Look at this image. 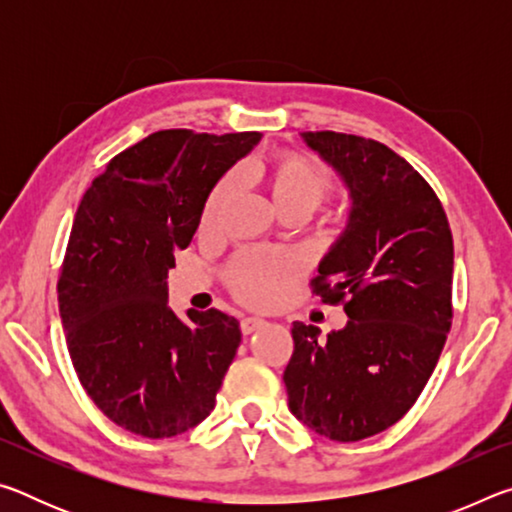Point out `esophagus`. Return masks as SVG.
<instances>
[{
  "label": "esophagus",
  "mask_w": 512,
  "mask_h": 512,
  "mask_svg": "<svg viewBox=\"0 0 512 512\" xmlns=\"http://www.w3.org/2000/svg\"><path fill=\"white\" fill-rule=\"evenodd\" d=\"M266 325V320L264 318H257V316H248V318H244L241 320V334H253L255 329H259V327H264Z\"/></svg>",
  "instance_id": "1"
}]
</instances>
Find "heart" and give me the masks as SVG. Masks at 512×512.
<instances>
[{"mask_svg": "<svg viewBox=\"0 0 512 512\" xmlns=\"http://www.w3.org/2000/svg\"><path fill=\"white\" fill-rule=\"evenodd\" d=\"M246 176L264 180L273 205L282 216L305 219L334 194V178L323 164L300 151H277ZM237 194V178L225 176L207 194L201 210V232L212 235ZM300 266L293 257L268 250H241L228 266V287L239 302L255 309H273L287 298Z\"/></svg>", "mask_w": 512, "mask_h": 512, "instance_id": "heart-1", "label": "heart"}]
</instances>
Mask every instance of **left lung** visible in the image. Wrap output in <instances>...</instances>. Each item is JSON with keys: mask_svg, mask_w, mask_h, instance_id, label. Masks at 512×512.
<instances>
[{"mask_svg": "<svg viewBox=\"0 0 512 512\" xmlns=\"http://www.w3.org/2000/svg\"><path fill=\"white\" fill-rule=\"evenodd\" d=\"M305 140L352 194L348 230L311 280L350 320L327 339L293 323L284 386L300 422L357 443L402 420L436 368L454 318V239L433 187L386 144L334 131Z\"/></svg>", "mask_w": 512, "mask_h": 512, "instance_id": "left-lung-1", "label": "left lung"}]
</instances>
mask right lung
Masks as SVG:
<instances>
[{
	"label": "right lung",
	"instance_id": "1",
	"mask_svg": "<svg viewBox=\"0 0 512 512\" xmlns=\"http://www.w3.org/2000/svg\"><path fill=\"white\" fill-rule=\"evenodd\" d=\"M259 133L158 131L92 180L58 275V309L81 386L144 438H173L214 409L241 343L237 318L169 309L167 273L192 244L207 194Z\"/></svg>",
	"mask_w": 512,
	"mask_h": 512
}]
</instances>
